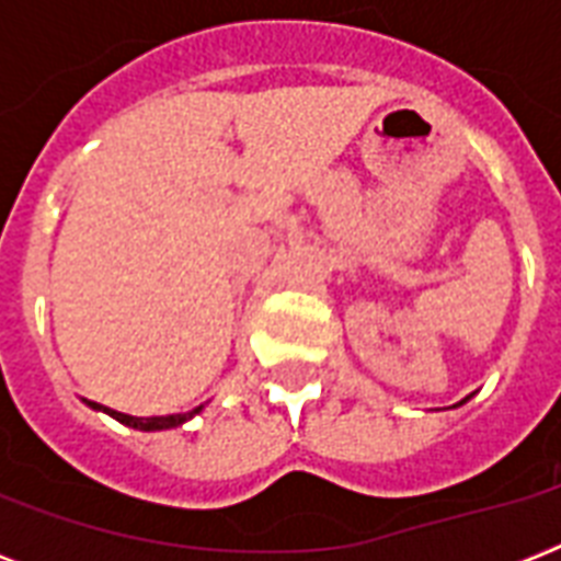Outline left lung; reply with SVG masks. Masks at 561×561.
<instances>
[{
	"instance_id": "1",
	"label": "left lung",
	"mask_w": 561,
	"mask_h": 561,
	"mask_svg": "<svg viewBox=\"0 0 561 561\" xmlns=\"http://www.w3.org/2000/svg\"><path fill=\"white\" fill-rule=\"evenodd\" d=\"M466 401H469V396H466V399H462V401H460V404H466ZM460 404H454V408H460Z\"/></svg>"
}]
</instances>
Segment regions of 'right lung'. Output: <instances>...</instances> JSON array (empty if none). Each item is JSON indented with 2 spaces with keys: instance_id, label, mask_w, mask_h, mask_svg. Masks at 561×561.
I'll return each mask as SVG.
<instances>
[{
  "instance_id": "obj_1",
  "label": "right lung",
  "mask_w": 561,
  "mask_h": 561,
  "mask_svg": "<svg viewBox=\"0 0 561 561\" xmlns=\"http://www.w3.org/2000/svg\"><path fill=\"white\" fill-rule=\"evenodd\" d=\"M87 404H90L92 410H104L107 416H113L116 422H122V425L127 427H136V431H169V427H180L186 425L188 419H194L203 408H206V404H197V408L188 410V413H169V416H130V413H118V410L104 408L99 401H87Z\"/></svg>"
}]
</instances>
